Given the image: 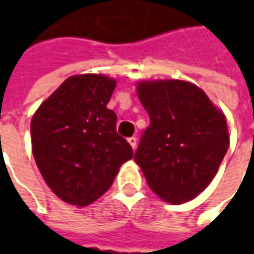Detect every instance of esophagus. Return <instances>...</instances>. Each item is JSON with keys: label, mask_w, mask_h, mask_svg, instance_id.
<instances>
[{"label": "esophagus", "mask_w": 254, "mask_h": 254, "mask_svg": "<svg viewBox=\"0 0 254 254\" xmlns=\"http://www.w3.org/2000/svg\"><path fill=\"white\" fill-rule=\"evenodd\" d=\"M128 142H130V145L132 147V150L137 148V138H135V137H130V138H128Z\"/></svg>", "instance_id": "obj_1"}]
</instances>
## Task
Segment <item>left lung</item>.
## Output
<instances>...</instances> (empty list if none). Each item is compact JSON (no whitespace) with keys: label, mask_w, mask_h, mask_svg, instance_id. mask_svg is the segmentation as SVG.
I'll return each mask as SVG.
<instances>
[{"label":"left lung","mask_w":254,"mask_h":254,"mask_svg":"<svg viewBox=\"0 0 254 254\" xmlns=\"http://www.w3.org/2000/svg\"><path fill=\"white\" fill-rule=\"evenodd\" d=\"M138 99L150 116L134 160L161 199L184 203L205 190L229 148L228 124L198 86L142 82Z\"/></svg>","instance_id":"left-lung-1"}]
</instances>
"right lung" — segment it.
Instances as JSON below:
<instances>
[{"instance_id": "1", "label": "right lung", "mask_w": 254, "mask_h": 254, "mask_svg": "<svg viewBox=\"0 0 254 254\" xmlns=\"http://www.w3.org/2000/svg\"><path fill=\"white\" fill-rule=\"evenodd\" d=\"M116 80L102 74L66 79L32 117L31 138L38 170L61 199L86 206L110 188L131 145L116 130L107 109Z\"/></svg>"}]
</instances>
